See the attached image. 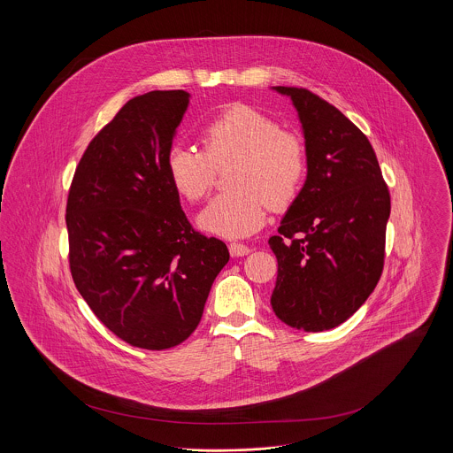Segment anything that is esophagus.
Here are the masks:
<instances>
[{
  "label": "esophagus",
  "instance_id": "obj_1",
  "mask_svg": "<svg viewBox=\"0 0 453 453\" xmlns=\"http://www.w3.org/2000/svg\"><path fill=\"white\" fill-rule=\"evenodd\" d=\"M228 250H230V255L235 257V258L246 257V255L251 253V248L246 246V244H241V242H232V244L228 246Z\"/></svg>",
  "mask_w": 453,
  "mask_h": 453
}]
</instances>
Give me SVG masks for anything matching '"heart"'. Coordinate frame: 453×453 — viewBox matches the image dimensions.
Wrapping results in <instances>:
<instances>
[{
    "instance_id": "heart-1",
    "label": "heart",
    "mask_w": 453,
    "mask_h": 453,
    "mask_svg": "<svg viewBox=\"0 0 453 453\" xmlns=\"http://www.w3.org/2000/svg\"><path fill=\"white\" fill-rule=\"evenodd\" d=\"M202 151L174 144L167 153V176L188 202L209 194L216 169L237 162L230 187L237 192L214 196L196 216L200 230L225 237H250L265 225L268 203L284 207L302 188L307 173L303 142L282 132L270 117L250 106H232L200 132Z\"/></svg>"
}]
</instances>
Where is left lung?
<instances>
[{
    "label": "left lung",
    "instance_id": "left-lung-1",
    "mask_svg": "<svg viewBox=\"0 0 453 453\" xmlns=\"http://www.w3.org/2000/svg\"><path fill=\"white\" fill-rule=\"evenodd\" d=\"M272 90L296 110L307 178L268 239L279 265L270 303L282 323L324 331L345 323L382 275L390 196L368 137L342 111L305 88Z\"/></svg>",
    "mask_w": 453,
    "mask_h": 453
}]
</instances>
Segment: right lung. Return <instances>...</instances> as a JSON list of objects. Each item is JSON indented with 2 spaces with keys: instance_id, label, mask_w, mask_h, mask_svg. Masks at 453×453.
<instances>
[{
  "instance_id": "obj_1",
  "label": "right lung",
  "mask_w": 453,
  "mask_h": 453,
  "mask_svg": "<svg viewBox=\"0 0 453 453\" xmlns=\"http://www.w3.org/2000/svg\"><path fill=\"white\" fill-rule=\"evenodd\" d=\"M185 90L130 99L85 150L67 196L76 289L111 333L164 350L200 323L230 255L188 223L167 176V153L188 110Z\"/></svg>"
}]
</instances>
